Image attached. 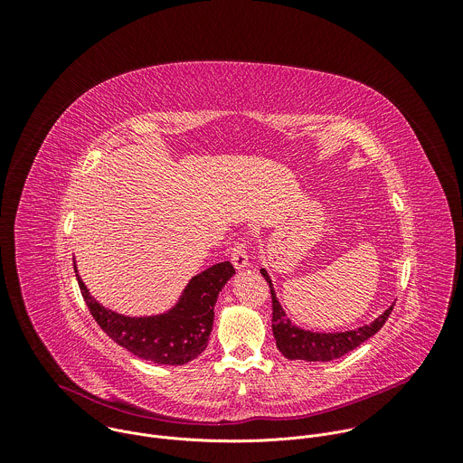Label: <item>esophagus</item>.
<instances>
[{"mask_svg": "<svg viewBox=\"0 0 463 463\" xmlns=\"http://www.w3.org/2000/svg\"><path fill=\"white\" fill-rule=\"evenodd\" d=\"M229 254H231V260H232V263H234V268H236V269H243V268H247V266H249L247 247H245L241 241H236V243L231 247Z\"/></svg>", "mask_w": 463, "mask_h": 463, "instance_id": "obj_1", "label": "esophagus"}]
</instances>
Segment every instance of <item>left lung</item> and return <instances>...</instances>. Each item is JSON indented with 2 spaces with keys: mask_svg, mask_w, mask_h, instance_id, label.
Instances as JSON below:
<instances>
[{
  "mask_svg": "<svg viewBox=\"0 0 463 463\" xmlns=\"http://www.w3.org/2000/svg\"><path fill=\"white\" fill-rule=\"evenodd\" d=\"M263 279L268 280L269 289H271V298H273V335L277 341V348L282 352L284 357L288 359H300V361H334L348 352L355 350L359 345L368 341L372 335H375L379 329L384 326L388 320L393 304L381 315L377 317L372 324H366L363 327L354 329V332H343V334H313L306 332V329H300L291 324V320L286 317V311L279 304L273 284L266 269H261Z\"/></svg>",
  "mask_w": 463,
  "mask_h": 463,
  "instance_id": "1",
  "label": "left lung"
}]
</instances>
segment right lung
I'll use <instances>...</instances> for the list:
<instances>
[{
	"label": "right lung",
	"instance_id": "obj_1",
	"mask_svg": "<svg viewBox=\"0 0 463 463\" xmlns=\"http://www.w3.org/2000/svg\"><path fill=\"white\" fill-rule=\"evenodd\" d=\"M232 275V263L220 261L195 275L168 313L141 318L106 309L90 295L79 275L77 280L91 317L111 341L150 363L184 364L207 348L216 298Z\"/></svg>",
	"mask_w": 463,
	"mask_h": 463
}]
</instances>
